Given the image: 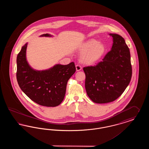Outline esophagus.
Listing matches in <instances>:
<instances>
[{"label":"esophagus","mask_w":149,"mask_h":149,"mask_svg":"<svg viewBox=\"0 0 149 149\" xmlns=\"http://www.w3.org/2000/svg\"><path fill=\"white\" fill-rule=\"evenodd\" d=\"M81 69H82V68H81V66L80 65H76V70H77V71H80V70H81Z\"/></svg>","instance_id":"obj_1"}]
</instances>
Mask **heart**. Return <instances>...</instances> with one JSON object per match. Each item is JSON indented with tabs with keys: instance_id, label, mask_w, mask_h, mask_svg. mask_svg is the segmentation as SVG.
Returning <instances> with one entry per match:
<instances>
[{
	"instance_id": "heart-1",
	"label": "heart",
	"mask_w": 149,
	"mask_h": 149,
	"mask_svg": "<svg viewBox=\"0 0 149 149\" xmlns=\"http://www.w3.org/2000/svg\"><path fill=\"white\" fill-rule=\"evenodd\" d=\"M79 51L83 53L81 59L86 64H93L102 58L106 52V47L95 39H91L83 43Z\"/></svg>"
}]
</instances>
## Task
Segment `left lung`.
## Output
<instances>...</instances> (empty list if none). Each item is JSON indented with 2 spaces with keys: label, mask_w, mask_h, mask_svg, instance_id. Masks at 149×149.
Returning a JSON list of instances; mask_svg holds the SVG:
<instances>
[{
  "label": "left lung",
  "mask_w": 149,
  "mask_h": 149,
  "mask_svg": "<svg viewBox=\"0 0 149 149\" xmlns=\"http://www.w3.org/2000/svg\"><path fill=\"white\" fill-rule=\"evenodd\" d=\"M109 35L113 42L111 50L97 65L83 68L87 95L96 103H107L117 99L132 77L130 52L124 38L115 33Z\"/></svg>",
  "instance_id": "obj_1"
}]
</instances>
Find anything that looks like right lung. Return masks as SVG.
Returning a JSON list of instances; mask_svg holds the SVG:
<instances>
[{
	"label": "right lung",
	"mask_w": 149,
	"mask_h": 149,
	"mask_svg": "<svg viewBox=\"0 0 149 149\" xmlns=\"http://www.w3.org/2000/svg\"><path fill=\"white\" fill-rule=\"evenodd\" d=\"M41 37H51L48 33ZM27 43L17 57V80L22 91L36 103L46 107H56L64 100L68 81L75 73L74 63L57 64L49 69L38 71L32 69L26 59Z\"/></svg>",
	"instance_id": "add662e5"
}]
</instances>
